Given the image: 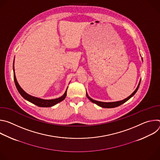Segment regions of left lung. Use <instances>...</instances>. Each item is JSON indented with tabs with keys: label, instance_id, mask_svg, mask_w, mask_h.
Returning a JSON list of instances; mask_svg holds the SVG:
<instances>
[{
	"label": "left lung",
	"instance_id": "obj_1",
	"mask_svg": "<svg viewBox=\"0 0 160 160\" xmlns=\"http://www.w3.org/2000/svg\"><path fill=\"white\" fill-rule=\"evenodd\" d=\"M140 83H141V80H140V82H139V83L138 87L136 88V89L135 90L134 92H133L130 96H128L127 98H126V99H123V100H122V101H120L111 102H104L98 101H95V100L92 99V98H90L88 96L87 93H86V94H87V97L88 98V99L91 102H92L98 105L99 106H101V107L104 108H116V107L122 105V104L125 103L126 101H127L128 99H130L133 96H134V94L137 92V91H138V88H139V87Z\"/></svg>",
	"mask_w": 160,
	"mask_h": 160
}]
</instances>
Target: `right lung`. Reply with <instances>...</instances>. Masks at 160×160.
I'll list each match as a JSON object with an SVG mask.
<instances>
[{
    "label": "right lung",
    "mask_w": 160,
    "mask_h": 160,
    "mask_svg": "<svg viewBox=\"0 0 160 160\" xmlns=\"http://www.w3.org/2000/svg\"><path fill=\"white\" fill-rule=\"evenodd\" d=\"M13 71H14V83L16 85V87L18 90L19 93L21 94V96L24 99H25L26 100H27L28 101L37 105V106L39 107H43V108H48V107H51L52 106H54L55 104L61 102L62 101H63L66 96V94H67V89L66 90V92H64V94L60 98H57V99H50V100H46V99H40L38 98H35L33 97L32 96H30L29 94H28L27 92H25V91L21 88V87L19 86V83L17 82L16 78V75H15V73H14V64H13Z\"/></svg>",
    "instance_id": "add662e5"
}]
</instances>
